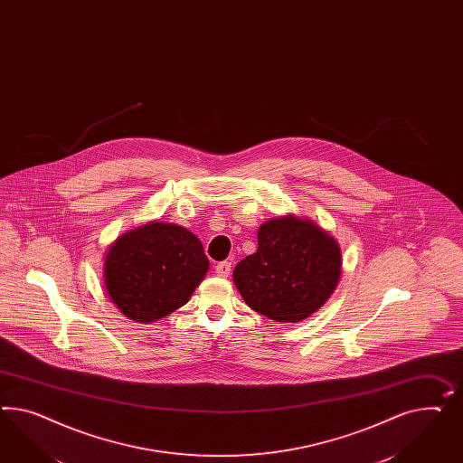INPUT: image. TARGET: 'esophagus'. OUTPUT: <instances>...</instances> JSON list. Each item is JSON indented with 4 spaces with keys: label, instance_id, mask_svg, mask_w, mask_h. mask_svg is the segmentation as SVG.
<instances>
[{
    "label": "esophagus",
    "instance_id": "1",
    "mask_svg": "<svg viewBox=\"0 0 463 463\" xmlns=\"http://www.w3.org/2000/svg\"><path fill=\"white\" fill-rule=\"evenodd\" d=\"M214 270H216V274H218L220 278H228L230 272H232V262L223 260V262L214 265Z\"/></svg>",
    "mask_w": 463,
    "mask_h": 463
}]
</instances>
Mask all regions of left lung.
Segmentation results:
<instances>
[{"instance_id":"left-lung-1","label":"left lung","mask_w":463,"mask_h":463,"mask_svg":"<svg viewBox=\"0 0 463 463\" xmlns=\"http://www.w3.org/2000/svg\"><path fill=\"white\" fill-rule=\"evenodd\" d=\"M342 274V251L309 220L284 216L259 230V249L238 262L233 280L264 317L296 323L328 301Z\"/></svg>"}]
</instances>
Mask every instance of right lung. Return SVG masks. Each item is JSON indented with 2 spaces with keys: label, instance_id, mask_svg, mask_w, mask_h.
Wrapping results in <instances>:
<instances>
[{
  "label": "right lung",
  "instance_id": "obj_1",
  "mask_svg": "<svg viewBox=\"0 0 463 463\" xmlns=\"http://www.w3.org/2000/svg\"><path fill=\"white\" fill-rule=\"evenodd\" d=\"M210 260L183 226L150 223L117 240L106 257V291L138 323L171 315L189 301Z\"/></svg>",
  "mask_w": 463,
  "mask_h": 463
}]
</instances>
